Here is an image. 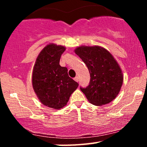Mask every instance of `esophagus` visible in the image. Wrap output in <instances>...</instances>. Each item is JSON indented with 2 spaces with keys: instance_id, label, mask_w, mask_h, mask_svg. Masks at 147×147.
<instances>
[{
  "instance_id": "esophagus-1",
  "label": "esophagus",
  "mask_w": 147,
  "mask_h": 147,
  "mask_svg": "<svg viewBox=\"0 0 147 147\" xmlns=\"http://www.w3.org/2000/svg\"><path fill=\"white\" fill-rule=\"evenodd\" d=\"M74 80H75V82H79V77H75V78H74Z\"/></svg>"
}]
</instances>
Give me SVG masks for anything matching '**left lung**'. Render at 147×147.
<instances>
[{
	"label": "left lung",
	"mask_w": 147,
	"mask_h": 147,
	"mask_svg": "<svg viewBox=\"0 0 147 147\" xmlns=\"http://www.w3.org/2000/svg\"><path fill=\"white\" fill-rule=\"evenodd\" d=\"M75 53L86 65L90 82L81 90L91 104L102 106L117 97L123 83L122 70L112 55L99 46H81Z\"/></svg>",
	"instance_id": "1"
}]
</instances>
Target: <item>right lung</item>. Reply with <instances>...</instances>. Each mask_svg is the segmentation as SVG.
Instances as JSON below:
<instances>
[{
  "label": "right lung",
  "mask_w": 147,
  "mask_h": 147,
  "mask_svg": "<svg viewBox=\"0 0 147 147\" xmlns=\"http://www.w3.org/2000/svg\"><path fill=\"white\" fill-rule=\"evenodd\" d=\"M65 48L55 44L48 45L37 57L32 73V86L43 105L59 109L67 104L79 84L70 78L66 67L59 65Z\"/></svg>",
  "instance_id": "right-lung-1"
}]
</instances>
